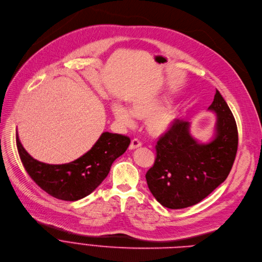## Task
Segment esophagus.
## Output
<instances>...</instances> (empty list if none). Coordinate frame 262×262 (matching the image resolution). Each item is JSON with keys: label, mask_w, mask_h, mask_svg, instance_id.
Here are the masks:
<instances>
[{"label": "esophagus", "mask_w": 262, "mask_h": 262, "mask_svg": "<svg viewBox=\"0 0 262 262\" xmlns=\"http://www.w3.org/2000/svg\"><path fill=\"white\" fill-rule=\"evenodd\" d=\"M141 146H142L141 142H140L138 139H134V140H132L130 144H129V149H130V150H134V149H137V148H139V147H141Z\"/></svg>", "instance_id": "1"}]
</instances>
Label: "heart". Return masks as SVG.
I'll list each match as a JSON object with an SVG mask.
<instances>
[{
  "mask_svg": "<svg viewBox=\"0 0 262 262\" xmlns=\"http://www.w3.org/2000/svg\"><path fill=\"white\" fill-rule=\"evenodd\" d=\"M160 99H137L132 101L130 107L120 103L112 104V114L115 121L122 127H133L136 124L135 117L146 120V130L149 135L160 137L167 134L179 117V107L168 104L162 108Z\"/></svg>",
  "mask_w": 262,
  "mask_h": 262,
  "instance_id": "heart-1",
  "label": "heart"
}]
</instances>
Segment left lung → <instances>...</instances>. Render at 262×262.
<instances>
[{
    "instance_id": "8db88e82",
    "label": "left lung",
    "mask_w": 262,
    "mask_h": 262,
    "mask_svg": "<svg viewBox=\"0 0 262 262\" xmlns=\"http://www.w3.org/2000/svg\"><path fill=\"white\" fill-rule=\"evenodd\" d=\"M208 111L215 113L212 139L203 143L190 133V122L177 120L158 141L157 158L145 178L156 200L169 209L193 206L207 198L229 176L238 133L235 119L216 90Z\"/></svg>"
}]
</instances>
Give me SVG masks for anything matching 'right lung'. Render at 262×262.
I'll list each match as a JSON object with an SVG mask.
<instances>
[{"label": "right lung", "mask_w": 262, "mask_h": 262, "mask_svg": "<svg viewBox=\"0 0 262 262\" xmlns=\"http://www.w3.org/2000/svg\"><path fill=\"white\" fill-rule=\"evenodd\" d=\"M130 139L104 132L83 156L67 164H47L33 159L23 147L16 132L19 158L31 179L48 194L75 202L88 196L107 177L113 162L122 156Z\"/></svg>", "instance_id": "add662e5"}]
</instances>
